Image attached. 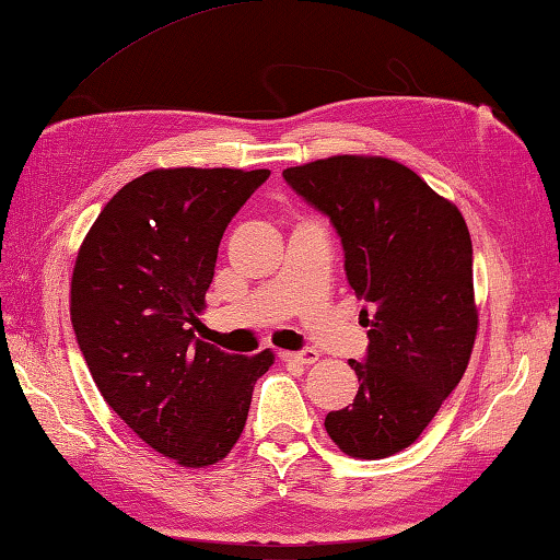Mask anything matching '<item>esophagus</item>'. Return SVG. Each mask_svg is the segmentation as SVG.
I'll use <instances>...</instances> for the list:
<instances>
[{
	"instance_id": "34e87169",
	"label": "esophagus",
	"mask_w": 560,
	"mask_h": 560,
	"mask_svg": "<svg viewBox=\"0 0 560 560\" xmlns=\"http://www.w3.org/2000/svg\"><path fill=\"white\" fill-rule=\"evenodd\" d=\"M279 358L283 362H296V364H313L318 362V352L306 348V350H299V352H279Z\"/></svg>"
}]
</instances>
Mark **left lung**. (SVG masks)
<instances>
[{
  "mask_svg": "<svg viewBox=\"0 0 560 560\" xmlns=\"http://www.w3.org/2000/svg\"><path fill=\"white\" fill-rule=\"evenodd\" d=\"M283 180L330 220L368 328L350 360L360 392L325 416L352 457L394 455L419 439L457 382L477 332L472 242L453 202L382 156H332L287 168Z\"/></svg>",
  "mask_w": 560,
  "mask_h": 560,
  "instance_id": "obj_1",
  "label": "left lung"
}]
</instances>
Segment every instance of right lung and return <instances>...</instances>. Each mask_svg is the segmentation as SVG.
Listing matches in <instances>:
<instances>
[{"instance_id": "obj_1", "label": "right lung", "mask_w": 560, "mask_h": 560, "mask_svg": "<svg viewBox=\"0 0 560 560\" xmlns=\"http://www.w3.org/2000/svg\"><path fill=\"white\" fill-rule=\"evenodd\" d=\"M271 171L159 168L129 180L78 252L70 320L100 394L178 465L225 457L273 354H230L192 335L230 220Z\"/></svg>"}]
</instances>
